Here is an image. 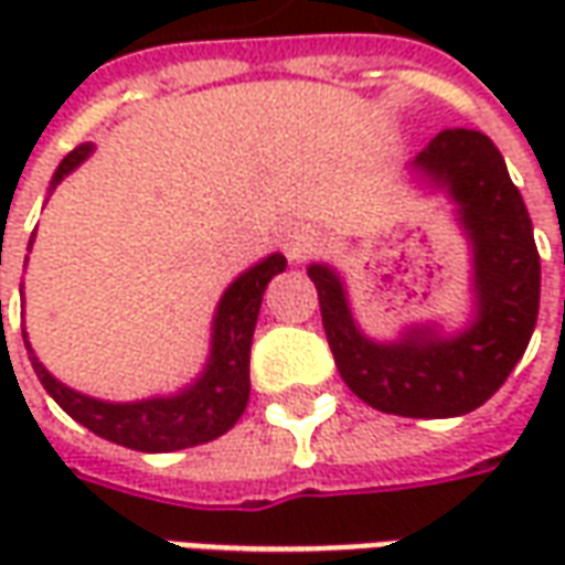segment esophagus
Instances as JSON below:
<instances>
[{"mask_svg": "<svg viewBox=\"0 0 565 565\" xmlns=\"http://www.w3.org/2000/svg\"><path fill=\"white\" fill-rule=\"evenodd\" d=\"M318 233H315L308 223H296V226H290V230L284 233V254H287L290 263H302L306 257H311V254L318 250Z\"/></svg>", "mask_w": 565, "mask_h": 565, "instance_id": "34e87169", "label": "esophagus"}]
</instances>
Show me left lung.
<instances>
[{"mask_svg": "<svg viewBox=\"0 0 565 565\" xmlns=\"http://www.w3.org/2000/svg\"><path fill=\"white\" fill-rule=\"evenodd\" d=\"M405 169L417 190L454 205L469 250V311L460 327L426 320L393 339H372L356 320L342 271L311 263L308 278L318 287L339 375L363 403L384 415L460 417L502 387L535 330L542 266L533 221L484 132L445 129Z\"/></svg>", "mask_w": 565, "mask_h": 565, "instance_id": "1", "label": "left lung"}]
</instances>
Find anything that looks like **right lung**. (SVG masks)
Instances as JSON below:
<instances>
[{
	"instance_id": "1",
	"label": "right lung",
	"mask_w": 565,
	"mask_h": 565,
	"mask_svg": "<svg viewBox=\"0 0 565 565\" xmlns=\"http://www.w3.org/2000/svg\"><path fill=\"white\" fill-rule=\"evenodd\" d=\"M90 153V141L66 153L56 166L47 193H54L60 181L75 172ZM32 242H35V233L30 238V250ZM284 269H287V259L275 250L230 281L211 318L209 356L196 379H190V384L178 387L174 393H157V396H145L132 403H108V399H96L90 393L72 391L68 384L54 379L44 369L35 348L30 344V335L23 330L26 354L42 387L54 396V403L72 420L87 426L99 438L141 450V454H169V450L205 445L211 438L223 436L226 429H233L235 420L245 415L247 396H250V342H254L259 306H263V294L269 281Z\"/></svg>"
}]
</instances>
